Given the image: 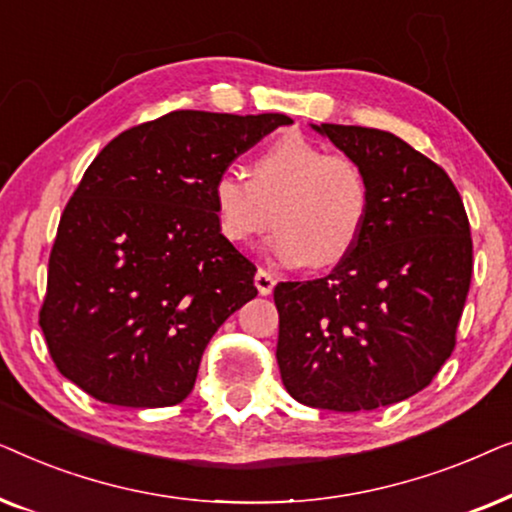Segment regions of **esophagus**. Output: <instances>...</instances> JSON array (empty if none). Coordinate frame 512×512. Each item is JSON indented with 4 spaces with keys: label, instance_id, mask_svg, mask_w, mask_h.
<instances>
[{
    "label": "esophagus",
    "instance_id": "34e87169",
    "mask_svg": "<svg viewBox=\"0 0 512 512\" xmlns=\"http://www.w3.org/2000/svg\"><path fill=\"white\" fill-rule=\"evenodd\" d=\"M254 284H256V289H258V293H261V296H270L272 289H275L277 279H275V275H270L268 270L258 268V272L254 275Z\"/></svg>",
    "mask_w": 512,
    "mask_h": 512
}]
</instances>
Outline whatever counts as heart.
<instances>
[{"mask_svg":"<svg viewBox=\"0 0 512 512\" xmlns=\"http://www.w3.org/2000/svg\"><path fill=\"white\" fill-rule=\"evenodd\" d=\"M214 212L226 240L247 244L265 233L275 209L270 254L286 265L331 268L352 254L366 230L370 186L359 163L300 135L265 146L251 179L221 172L212 186Z\"/></svg>","mask_w":512,"mask_h":512,"instance_id":"b5f03b06","label":"heart"}]
</instances>
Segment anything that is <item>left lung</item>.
I'll use <instances>...</instances> for the list:
<instances>
[{"label":"left lung","instance_id":"1","mask_svg":"<svg viewBox=\"0 0 512 512\" xmlns=\"http://www.w3.org/2000/svg\"><path fill=\"white\" fill-rule=\"evenodd\" d=\"M317 130L366 174L370 214L331 275L275 286L279 373L310 408L375 410L429 387L454 352L471 226L447 172L403 139L359 125Z\"/></svg>","mask_w":512,"mask_h":512}]
</instances>
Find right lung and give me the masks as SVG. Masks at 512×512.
<instances>
[{
	"label": "right lung",
	"mask_w": 512,
	"mask_h": 512,
	"mask_svg": "<svg viewBox=\"0 0 512 512\" xmlns=\"http://www.w3.org/2000/svg\"><path fill=\"white\" fill-rule=\"evenodd\" d=\"M289 123L181 109L97 153L60 216L39 310L67 380L125 408L191 394L207 342L258 293L256 265L221 235L214 179Z\"/></svg>",
	"instance_id": "add662e5"
}]
</instances>
